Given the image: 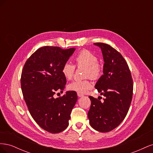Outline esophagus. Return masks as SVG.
Returning <instances> with one entry per match:
<instances>
[{"instance_id": "1", "label": "esophagus", "mask_w": 153, "mask_h": 153, "mask_svg": "<svg viewBox=\"0 0 153 153\" xmlns=\"http://www.w3.org/2000/svg\"><path fill=\"white\" fill-rule=\"evenodd\" d=\"M77 95L78 97H82V96H84V94H82L81 93H79V92H77Z\"/></svg>"}]
</instances>
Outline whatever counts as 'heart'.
<instances>
[{
    "label": "heart",
    "mask_w": 153,
    "mask_h": 153,
    "mask_svg": "<svg viewBox=\"0 0 153 153\" xmlns=\"http://www.w3.org/2000/svg\"><path fill=\"white\" fill-rule=\"evenodd\" d=\"M98 58L96 55L86 50H82L75 57V62L77 67L86 68L85 76L92 79H97L102 73V68L98 63ZM75 67L72 64L66 62L62 67V73L68 80H70L73 76ZM91 83L87 80H75L68 85L69 91H75L79 93H85L91 89Z\"/></svg>",
    "instance_id": "heart-1"
}]
</instances>
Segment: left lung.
I'll use <instances>...</instances> for the list:
<instances>
[{
    "mask_svg": "<svg viewBox=\"0 0 153 153\" xmlns=\"http://www.w3.org/2000/svg\"><path fill=\"white\" fill-rule=\"evenodd\" d=\"M102 52L103 75L95 85L102 103L89 96L91 108L88 118L92 128L100 132H108L117 127L126 116L130 106L133 83L130 70L122 55L109 45L96 43Z\"/></svg>",
    "mask_w": 153,
    "mask_h": 153,
    "instance_id": "8db88e82",
    "label": "left lung"
}]
</instances>
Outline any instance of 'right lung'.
Returning <instances> with one entry per match:
<instances>
[{"label": "right lung", "instance_id": "1", "mask_svg": "<svg viewBox=\"0 0 153 153\" xmlns=\"http://www.w3.org/2000/svg\"><path fill=\"white\" fill-rule=\"evenodd\" d=\"M75 48L43 47L31 55L22 69L21 88L32 118L45 131L58 133L69 124L70 114L78 97L75 91H67L55 98V92H63L66 78L62 67Z\"/></svg>", "mask_w": 153, "mask_h": 153}]
</instances>
